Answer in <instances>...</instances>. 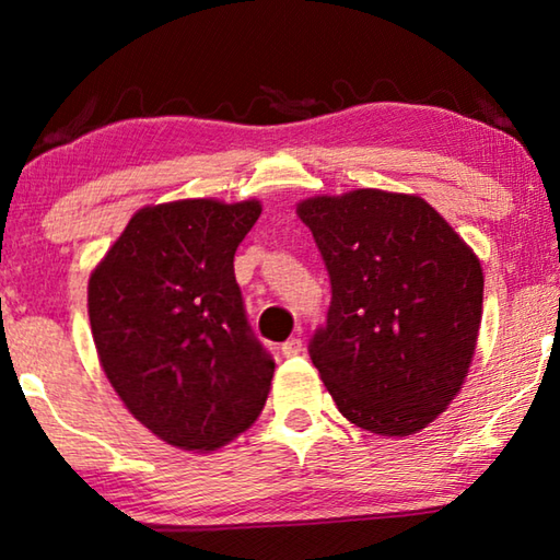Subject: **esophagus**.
Returning <instances> with one entry per match:
<instances>
[{"label": "esophagus", "mask_w": 560, "mask_h": 560, "mask_svg": "<svg viewBox=\"0 0 560 560\" xmlns=\"http://www.w3.org/2000/svg\"><path fill=\"white\" fill-rule=\"evenodd\" d=\"M303 350V340L299 338V336H293V338H289L287 343H281V353L287 355V358H293V355H299Z\"/></svg>", "instance_id": "esophagus-1"}]
</instances>
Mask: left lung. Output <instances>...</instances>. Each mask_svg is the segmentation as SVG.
I'll return each mask as SVG.
<instances>
[{"label": "left lung", "mask_w": 560, "mask_h": 560, "mask_svg": "<svg viewBox=\"0 0 560 560\" xmlns=\"http://www.w3.org/2000/svg\"><path fill=\"white\" fill-rule=\"evenodd\" d=\"M330 279L308 340L350 422L405 438L444 412L467 377L485 277L459 234L415 195L355 189L299 205Z\"/></svg>", "instance_id": "obj_1"}]
</instances>
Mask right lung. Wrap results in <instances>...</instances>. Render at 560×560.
Returning <instances> with one entry per match:
<instances>
[{
  "instance_id": "obj_1",
  "label": "right lung",
  "mask_w": 560,
  "mask_h": 560,
  "mask_svg": "<svg viewBox=\"0 0 560 560\" xmlns=\"http://www.w3.org/2000/svg\"><path fill=\"white\" fill-rule=\"evenodd\" d=\"M257 200H183L132 214L89 281L110 385L136 420L183 450H214L257 420L273 358L246 320L236 246Z\"/></svg>"
}]
</instances>
